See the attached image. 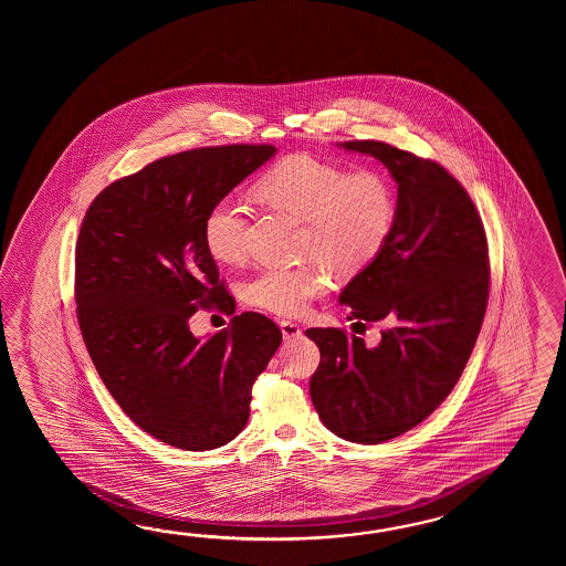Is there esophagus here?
Instances as JSON below:
<instances>
[{
    "instance_id": "1",
    "label": "esophagus",
    "mask_w": 566,
    "mask_h": 566,
    "mask_svg": "<svg viewBox=\"0 0 566 566\" xmlns=\"http://www.w3.org/2000/svg\"><path fill=\"white\" fill-rule=\"evenodd\" d=\"M279 327H281V334H283V339H285V342H291V339H297V337H301V327L295 324V322L283 319V322L279 324Z\"/></svg>"
}]
</instances>
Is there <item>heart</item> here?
Segmentation results:
<instances>
[{
  "mask_svg": "<svg viewBox=\"0 0 566 566\" xmlns=\"http://www.w3.org/2000/svg\"><path fill=\"white\" fill-rule=\"evenodd\" d=\"M263 205L303 222L301 253L307 265L266 266L242 285V297L259 310L300 317L329 287L325 266L342 277L364 271L382 253L395 222V190L376 169L346 171L312 156L283 157L256 181ZM251 208L222 198L202 227L212 259L237 265L249 251Z\"/></svg>",
  "mask_w": 566,
  "mask_h": 566,
  "instance_id": "obj_1",
  "label": "heart"
}]
</instances>
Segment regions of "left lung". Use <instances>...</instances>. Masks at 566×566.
<instances>
[{
    "mask_svg": "<svg viewBox=\"0 0 566 566\" xmlns=\"http://www.w3.org/2000/svg\"><path fill=\"white\" fill-rule=\"evenodd\" d=\"M397 181L382 253L339 293L356 324L386 322L376 346L336 327H312L322 361L313 407L352 443H382L424 421L458 385L480 336L490 293L480 214L446 168L382 142H346Z\"/></svg>",
    "mask_w": 566,
    "mask_h": 566,
    "instance_id": "obj_1",
    "label": "left lung"
}]
</instances>
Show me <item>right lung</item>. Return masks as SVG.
Returning a JSON list of instances; mask_svg holds the SVG:
<instances>
[{"instance_id":"obj_1","label":"right lung","mask_w":566,"mask_h":566,"mask_svg":"<svg viewBox=\"0 0 566 566\" xmlns=\"http://www.w3.org/2000/svg\"><path fill=\"white\" fill-rule=\"evenodd\" d=\"M275 154L273 145H220L161 157L86 210L74 256L83 339L111 397L161 443L206 451L232 441L283 339L254 312L208 339L190 332L198 305L234 313L206 251V214Z\"/></svg>"}]
</instances>
